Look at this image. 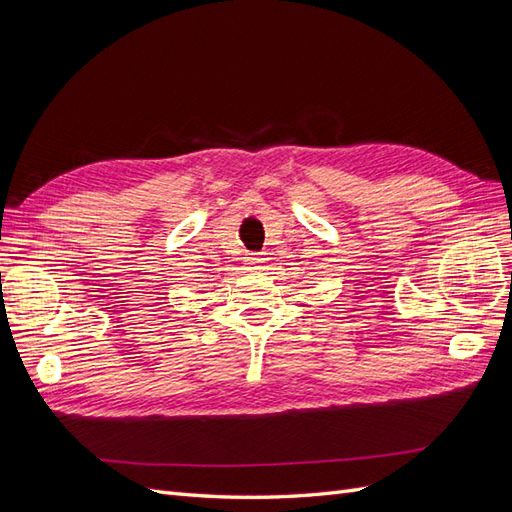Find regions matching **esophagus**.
<instances>
[{
    "instance_id": "1",
    "label": "esophagus",
    "mask_w": 512,
    "mask_h": 512,
    "mask_svg": "<svg viewBox=\"0 0 512 512\" xmlns=\"http://www.w3.org/2000/svg\"><path fill=\"white\" fill-rule=\"evenodd\" d=\"M265 262H267V258L262 256V254H250V256H245V265L250 267V269H262V267H265Z\"/></svg>"
}]
</instances>
